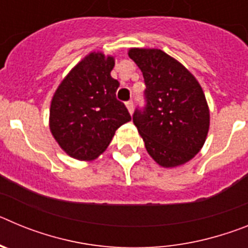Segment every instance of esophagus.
<instances>
[{
  "label": "esophagus",
  "instance_id": "obj_1",
  "mask_svg": "<svg viewBox=\"0 0 248 248\" xmlns=\"http://www.w3.org/2000/svg\"><path fill=\"white\" fill-rule=\"evenodd\" d=\"M126 108H128L129 113H133L134 111V103H133V100H129V102H126Z\"/></svg>",
  "mask_w": 248,
  "mask_h": 248
}]
</instances>
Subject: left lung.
I'll return each mask as SVG.
<instances>
[{
    "label": "left lung",
    "mask_w": 248,
    "mask_h": 248,
    "mask_svg": "<svg viewBox=\"0 0 248 248\" xmlns=\"http://www.w3.org/2000/svg\"><path fill=\"white\" fill-rule=\"evenodd\" d=\"M129 57L146 85L145 105L133 114L146 150L165 168L185 164L200 151L209 131L210 113L200 84L163 50L133 48Z\"/></svg>",
    "instance_id": "obj_1"
}]
</instances>
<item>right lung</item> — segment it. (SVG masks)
<instances>
[{"label":"right lung","instance_id":"1","mask_svg":"<svg viewBox=\"0 0 248 248\" xmlns=\"http://www.w3.org/2000/svg\"><path fill=\"white\" fill-rule=\"evenodd\" d=\"M113 57L91 53L65 77L50 104L49 128L61 148L78 160L95 159L115 130L131 120L117 99L119 82L111 78Z\"/></svg>","mask_w":248,"mask_h":248}]
</instances>
